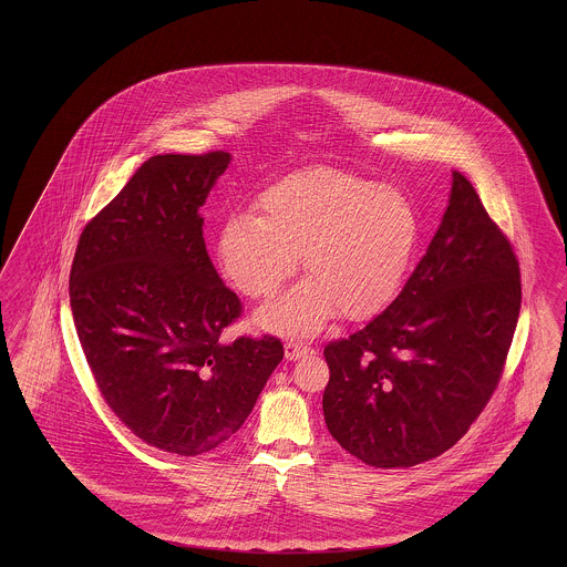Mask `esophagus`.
Listing matches in <instances>:
<instances>
[{
  "label": "esophagus",
  "mask_w": 567,
  "mask_h": 567,
  "mask_svg": "<svg viewBox=\"0 0 567 567\" xmlns=\"http://www.w3.org/2000/svg\"><path fill=\"white\" fill-rule=\"evenodd\" d=\"M309 351H311V347L301 343V341H287V343H285V355H287V360H299L301 355H306Z\"/></svg>",
  "instance_id": "esophagus-1"
}]
</instances>
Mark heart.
I'll return each mask as SVG.
<instances>
[{
    "label": "heart",
    "mask_w": 567,
    "mask_h": 567,
    "mask_svg": "<svg viewBox=\"0 0 567 567\" xmlns=\"http://www.w3.org/2000/svg\"><path fill=\"white\" fill-rule=\"evenodd\" d=\"M261 216L237 212L224 224V272L251 299H270L297 272L311 275L259 311L266 328L311 334L343 309L377 313L412 268L422 223L412 199L351 172L309 168L259 197Z\"/></svg>",
    "instance_id": "1"
}]
</instances>
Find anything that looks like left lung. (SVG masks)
Masks as SVG:
<instances>
[{"label":"left lung","mask_w":567,"mask_h":567,"mask_svg":"<svg viewBox=\"0 0 567 567\" xmlns=\"http://www.w3.org/2000/svg\"><path fill=\"white\" fill-rule=\"evenodd\" d=\"M519 306L514 247L455 171L443 223L395 301L324 347L334 441L382 470L445 453L495 393Z\"/></svg>","instance_id":"8db88e82"}]
</instances>
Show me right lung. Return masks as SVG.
Here are the masks:
<instances>
[{
    "mask_svg": "<svg viewBox=\"0 0 567 567\" xmlns=\"http://www.w3.org/2000/svg\"><path fill=\"white\" fill-rule=\"evenodd\" d=\"M230 155L150 157L86 223L70 308L103 401L143 443L176 455L223 445L285 355L280 339L239 337L240 299L223 285L199 207Z\"/></svg>",
    "mask_w": 567,
    "mask_h": 567,
    "instance_id": "right-lung-1",
    "label": "right lung"
}]
</instances>
